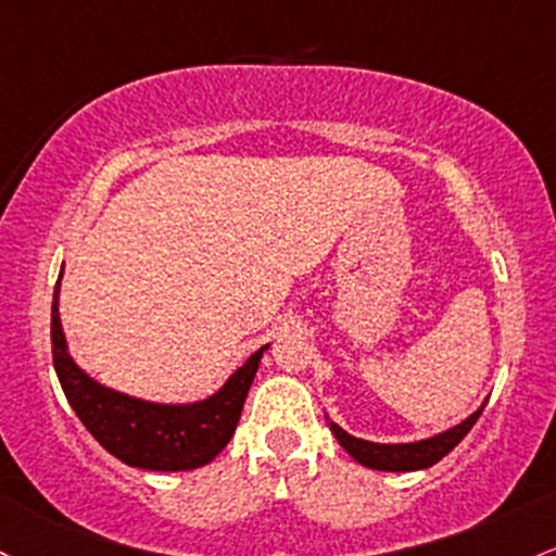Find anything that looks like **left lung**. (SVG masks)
Wrapping results in <instances>:
<instances>
[{
  "mask_svg": "<svg viewBox=\"0 0 556 556\" xmlns=\"http://www.w3.org/2000/svg\"><path fill=\"white\" fill-rule=\"evenodd\" d=\"M485 404L475 414H469L465 422L451 427L446 432H438V435L425 438V441L414 443H371L362 441V438L348 435L340 425L329 422V430L338 438V443L343 446L358 465L369 469H382V472H414V469L432 467L435 462H441L451 448L459 446L462 438L472 430V425L478 422V417L483 414Z\"/></svg>",
  "mask_w": 556,
  "mask_h": 556,
  "instance_id": "obj_1",
  "label": "left lung"
}]
</instances>
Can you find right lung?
Segmentation results:
<instances>
[{
	"mask_svg": "<svg viewBox=\"0 0 556 556\" xmlns=\"http://www.w3.org/2000/svg\"><path fill=\"white\" fill-rule=\"evenodd\" d=\"M63 277V274H60ZM60 279L52 298V362L65 399L115 459L155 472L198 469L222 454L235 427L240 422L248 390L258 371L261 356L268 345L258 348L218 393L194 404H152L131 399L118 390L100 386L71 358L58 311Z\"/></svg>",
	"mask_w": 556,
	"mask_h": 556,
	"instance_id": "right-lung-1",
	"label": "right lung"
}]
</instances>
